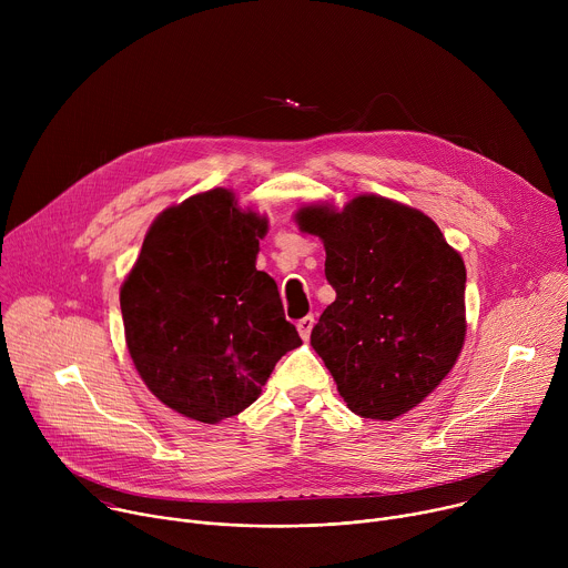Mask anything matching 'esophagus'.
Returning <instances> with one entry per match:
<instances>
[{
	"label": "esophagus",
	"instance_id": "34e87169",
	"mask_svg": "<svg viewBox=\"0 0 568 568\" xmlns=\"http://www.w3.org/2000/svg\"><path fill=\"white\" fill-rule=\"evenodd\" d=\"M296 328H298V335H301L303 339H310V333H312V328H314V316L307 314V316L298 318V321H296Z\"/></svg>",
	"mask_w": 568,
	"mask_h": 568
}]
</instances>
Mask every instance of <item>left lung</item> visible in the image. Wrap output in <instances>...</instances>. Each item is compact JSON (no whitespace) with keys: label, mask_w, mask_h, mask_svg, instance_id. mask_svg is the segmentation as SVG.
Segmentation results:
<instances>
[{"label":"left lung","mask_w":568,"mask_h":568,"mask_svg":"<svg viewBox=\"0 0 568 568\" xmlns=\"http://www.w3.org/2000/svg\"><path fill=\"white\" fill-rule=\"evenodd\" d=\"M296 222L326 247L337 298L310 342L339 395L371 420L412 412L463 348V258L432 217L377 195H359L342 213L305 206Z\"/></svg>","instance_id":"left-lung-1"}]
</instances>
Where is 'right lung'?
I'll list each match as a JSON object with an SVG mask.
<instances>
[{
	"label": "right lung",
	"mask_w": 568,
	"mask_h": 568,
	"mask_svg": "<svg viewBox=\"0 0 568 568\" xmlns=\"http://www.w3.org/2000/svg\"><path fill=\"white\" fill-rule=\"evenodd\" d=\"M267 220L213 189L161 213L121 287L130 357L178 414L215 425L258 399L301 346L276 281L256 270Z\"/></svg>",
	"instance_id": "right-lung-1"
}]
</instances>
